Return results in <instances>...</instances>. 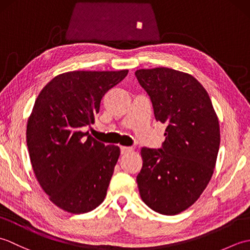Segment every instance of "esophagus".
<instances>
[{"mask_svg":"<svg viewBox=\"0 0 250 250\" xmlns=\"http://www.w3.org/2000/svg\"><path fill=\"white\" fill-rule=\"evenodd\" d=\"M120 150H121V155H125V153L131 152L132 150H133V148L125 147V146H121V147H120Z\"/></svg>","mask_w":250,"mask_h":250,"instance_id":"1","label":"esophagus"}]
</instances>
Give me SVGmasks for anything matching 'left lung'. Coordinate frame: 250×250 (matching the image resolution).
<instances>
[{
  "mask_svg": "<svg viewBox=\"0 0 250 250\" xmlns=\"http://www.w3.org/2000/svg\"><path fill=\"white\" fill-rule=\"evenodd\" d=\"M156 120L167 125L162 148L143 147L136 177L144 203L162 215L192 205L213 176L220 145L218 117L204 87L190 74L168 67L137 70Z\"/></svg>",
  "mask_w": 250,
  "mask_h": 250,
  "instance_id": "obj_1",
  "label": "left lung"
}]
</instances>
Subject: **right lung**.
Listing matches in <instances>:
<instances>
[{"label":"right lung","mask_w":250,"mask_h":250,"mask_svg":"<svg viewBox=\"0 0 250 250\" xmlns=\"http://www.w3.org/2000/svg\"><path fill=\"white\" fill-rule=\"evenodd\" d=\"M128 72L63 73L35 101L26 125L32 168L49 200L67 213H88L105 199L120 148L83 129L94 124L104 94Z\"/></svg>","instance_id":"add662e5"}]
</instances>
